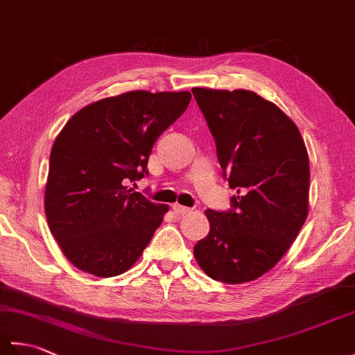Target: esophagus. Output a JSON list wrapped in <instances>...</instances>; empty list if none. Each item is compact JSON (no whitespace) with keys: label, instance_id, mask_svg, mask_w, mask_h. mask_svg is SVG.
Wrapping results in <instances>:
<instances>
[{"label":"esophagus","instance_id":"1","mask_svg":"<svg viewBox=\"0 0 355 355\" xmlns=\"http://www.w3.org/2000/svg\"><path fill=\"white\" fill-rule=\"evenodd\" d=\"M172 212L175 214L177 216H183V215H186V214H191L192 209L184 207V206H180V205H173V206H172Z\"/></svg>","mask_w":355,"mask_h":355}]
</instances>
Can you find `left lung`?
Here are the masks:
<instances>
[{"label":"left lung","mask_w":355,"mask_h":355,"mask_svg":"<svg viewBox=\"0 0 355 355\" xmlns=\"http://www.w3.org/2000/svg\"><path fill=\"white\" fill-rule=\"evenodd\" d=\"M216 143L229 210H206L210 230L193 247L205 273L250 282L273 268L308 215L310 162L297 126L275 103L247 89L193 88Z\"/></svg>","instance_id":"1"}]
</instances>
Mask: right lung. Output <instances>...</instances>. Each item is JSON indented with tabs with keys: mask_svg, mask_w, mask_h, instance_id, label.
Returning a JSON list of instances; mask_svg holds the SVG:
<instances>
[{
	"mask_svg": "<svg viewBox=\"0 0 355 355\" xmlns=\"http://www.w3.org/2000/svg\"><path fill=\"white\" fill-rule=\"evenodd\" d=\"M191 93L130 92L74 114L55 140L45 186L51 235L74 267L125 273L168 212L126 184L148 175L157 139L183 114Z\"/></svg>",
	"mask_w": 355,
	"mask_h": 355,
	"instance_id": "obj_1",
	"label": "right lung"
}]
</instances>
